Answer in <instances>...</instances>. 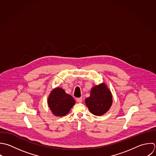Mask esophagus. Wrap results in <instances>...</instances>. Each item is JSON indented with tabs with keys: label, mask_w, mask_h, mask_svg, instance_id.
Listing matches in <instances>:
<instances>
[{
	"label": "esophagus",
	"mask_w": 156,
	"mask_h": 156,
	"mask_svg": "<svg viewBox=\"0 0 156 156\" xmlns=\"http://www.w3.org/2000/svg\"><path fill=\"white\" fill-rule=\"evenodd\" d=\"M76 101H77L78 103H81V102H82V98L80 97V98H76Z\"/></svg>",
	"instance_id": "34e87169"
}]
</instances>
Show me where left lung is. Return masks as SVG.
<instances>
[{
	"label": "left lung",
	"mask_w": 156,
	"mask_h": 156,
	"mask_svg": "<svg viewBox=\"0 0 156 156\" xmlns=\"http://www.w3.org/2000/svg\"><path fill=\"white\" fill-rule=\"evenodd\" d=\"M90 112L95 115H102L111 108L112 97L107 86L102 83L94 86L90 92V96L85 100Z\"/></svg>",
	"instance_id": "8db88e82"
}]
</instances>
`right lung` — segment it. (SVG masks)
Returning <instances> with one entry per match:
<instances>
[{
  "mask_svg": "<svg viewBox=\"0 0 156 156\" xmlns=\"http://www.w3.org/2000/svg\"><path fill=\"white\" fill-rule=\"evenodd\" d=\"M75 103L73 98L61 88L52 90L48 99V105L52 113L59 117L66 115Z\"/></svg>",
  "mask_w": 156,
  "mask_h": 156,
  "instance_id": "add662e5",
  "label": "right lung"
}]
</instances>
